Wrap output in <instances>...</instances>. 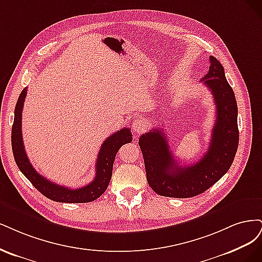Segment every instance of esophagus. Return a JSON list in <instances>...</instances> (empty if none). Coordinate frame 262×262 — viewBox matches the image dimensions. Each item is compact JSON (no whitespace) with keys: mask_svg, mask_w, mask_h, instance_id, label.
I'll return each mask as SVG.
<instances>
[{"mask_svg":"<svg viewBox=\"0 0 262 262\" xmlns=\"http://www.w3.org/2000/svg\"><path fill=\"white\" fill-rule=\"evenodd\" d=\"M145 127H146V122L141 119H138L133 123V129L135 134H140L142 130H145Z\"/></svg>","mask_w":262,"mask_h":262,"instance_id":"obj_1","label":"esophagus"}]
</instances>
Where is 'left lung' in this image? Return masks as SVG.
I'll use <instances>...</instances> for the list:
<instances>
[{"instance_id":"8db88e82","label":"left lung","mask_w":262,"mask_h":262,"mask_svg":"<svg viewBox=\"0 0 262 262\" xmlns=\"http://www.w3.org/2000/svg\"><path fill=\"white\" fill-rule=\"evenodd\" d=\"M210 63L201 81L213 96L216 119L205 156L196 163L182 166L174 159L161 130L152 129L139 138L148 184L160 196L190 198L202 193L229 171L237 152L238 111L234 91L220 61L210 56Z\"/></svg>"}]
</instances>
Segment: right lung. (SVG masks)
Instances as JSON below:
<instances>
[{"mask_svg": "<svg viewBox=\"0 0 262 262\" xmlns=\"http://www.w3.org/2000/svg\"><path fill=\"white\" fill-rule=\"evenodd\" d=\"M26 95L27 88H25L20 92L15 106L14 123L12 127L13 155L20 172L27 177L42 195L53 201L67 202V204H82V202H90L99 198L106 190L107 185L111 181L113 163L117 151L125 143H129L133 140L129 128H123L116 132L103 141L97 159L96 176L94 181L80 188L73 189L70 187H64L50 182L46 177L40 175L33 168L26 155V151H25L21 135V112Z\"/></svg>", "mask_w": 262, "mask_h": 262, "instance_id": "add662e5", "label": "right lung"}]
</instances>
